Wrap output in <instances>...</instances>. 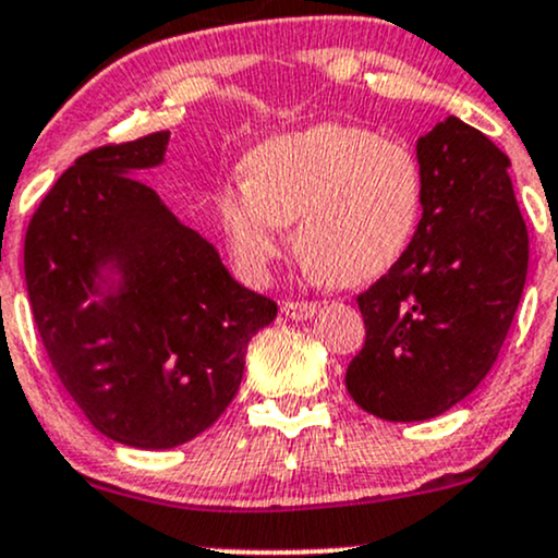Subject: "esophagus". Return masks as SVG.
I'll return each mask as SVG.
<instances>
[{"label": "esophagus", "mask_w": 558, "mask_h": 558, "mask_svg": "<svg viewBox=\"0 0 558 558\" xmlns=\"http://www.w3.org/2000/svg\"><path fill=\"white\" fill-rule=\"evenodd\" d=\"M280 312H283L286 317H291V320H310V317L317 312V304L315 302H283L280 304Z\"/></svg>", "instance_id": "obj_1"}]
</instances>
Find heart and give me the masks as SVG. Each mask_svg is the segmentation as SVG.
Listing matches in <instances>:
<instances>
[{"label": "heart", "instance_id": "1", "mask_svg": "<svg viewBox=\"0 0 558 558\" xmlns=\"http://www.w3.org/2000/svg\"><path fill=\"white\" fill-rule=\"evenodd\" d=\"M238 265L254 278L289 246L336 286L381 278L405 256L424 211V171L405 143L352 124H317L248 150L243 185L214 198Z\"/></svg>", "mask_w": 558, "mask_h": 558}]
</instances>
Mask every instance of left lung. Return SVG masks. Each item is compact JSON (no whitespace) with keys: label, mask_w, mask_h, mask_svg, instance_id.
I'll return each instance as SVG.
<instances>
[{"label":"left lung","mask_w":558,"mask_h":558,"mask_svg":"<svg viewBox=\"0 0 558 558\" xmlns=\"http://www.w3.org/2000/svg\"><path fill=\"white\" fill-rule=\"evenodd\" d=\"M424 214L413 243L360 293L365 344L347 368L360 408L426 421L469 397L498 360L527 278V225L508 156L456 116L415 145Z\"/></svg>","instance_id":"1"}]
</instances>
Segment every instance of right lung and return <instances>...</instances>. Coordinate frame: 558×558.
<instances>
[{
  "label": "right lung",
  "instance_id": "1",
  "mask_svg": "<svg viewBox=\"0 0 558 558\" xmlns=\"http://www.w3.org/2000/svg\"><path fill=\"white\" fill-rule=\"evenodd\" d=\"M167 145L156 132L76 158L31 217L23 251L60 384L97 432L140 450L206 432L241 387L251 336L278 315L134 180L161 167Z\"/></svg>",
  "mask_w": 558,
  "mask_h": 558
}]
</instances>
